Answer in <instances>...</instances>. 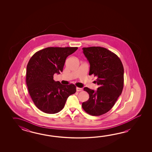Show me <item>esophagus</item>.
<instances>
[{
  "mask_svg": "<svg viewBox=\"0 0 152 152\" xmlns=\"http://www.w3.org/2000/svg\"><path fill=\"white\" fill-rule=\"evenodd\" d=\"M77 92H79V91H83V88H80V87H77Z\"/></svg>",
  "mask_w": 152,
  "mask_h": 152,
  "instance_id": "1",
  "label": "esophagus"
}]
</instances>
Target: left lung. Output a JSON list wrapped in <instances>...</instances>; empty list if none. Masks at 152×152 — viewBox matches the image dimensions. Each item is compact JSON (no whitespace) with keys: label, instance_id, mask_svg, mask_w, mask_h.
<instances>
[{"label":"left lung","instance_id":"obj_1","mask_svg":"<svg viewBox=\"0 0 152 152\" xmlns=\"http://www.w3.org/2000/svg\"><path fill=\"white\" fill-rule=\"evenodd\" d=\"M83 50L90 65L89 75L97 77L94 81L99 87L96 91L84 87L89 99L83 103L82 107L92 116H100L111 109L122 94L123 64L117 55L103 47H91Z\"/></svg>","mask_w":152,"mask_h":152}]
</instances>
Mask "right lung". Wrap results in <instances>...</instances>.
<instances>
[{"label": "right lung", "mask_w": 152, "mask_h": 152, "mask_svg": "<svg viewBox=\"0 0 152 152\" xmlns=\"http://www.w3.org/2000/svg\"><path fill=\"white\" fill-rule=\"evenodd\" d=\"M77 47H48L35 53L26 67V83L30 96L43 112L58 113L65 107L68 97L76 92L74 84L64 85L53 79L62 72L67 57Z\"/></svg>", "instance_id": "obj_1"}]
</instances>
